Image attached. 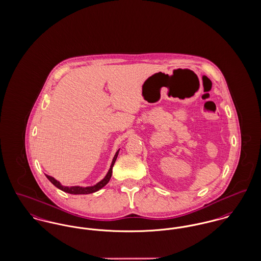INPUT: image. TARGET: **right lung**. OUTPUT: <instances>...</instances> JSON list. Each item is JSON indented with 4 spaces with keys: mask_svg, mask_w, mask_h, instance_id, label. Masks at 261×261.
Segmentation results:
<instances>
[{
    "mask_svg": "<svg viewBox=\"0 0 261 261\" xmlns=\"http://www.w3.org/2000/svg\"><path fill=\"white\" fill-rule=\"evenodd\" d=\"M118 153H119V150L116 152V154H115V156H114V158H113V160H112V164H111V166H110V169H109L107 175L105 176V178H104L103 180H101L99 182H97L96 185L91 186V187H85V188L79 187V186H74V187H64V186H61V184H60V181L56 180L55 178H53V177H50V176H47V175H45V176H46V178L50 180L57 188H59L60 190L65 192V193L72 194V195H86V194H92V193H95V192L99 191L101 188H103V187L109 181V180H110V178H111V176H112V168H113V166H114L115 161L117 159Z\"/></svg>",
    "mask_w": 261,
    "mask_h": 261,
    "instance_id": "obj_1",
    "label": "right lung"
}]
</instances>
